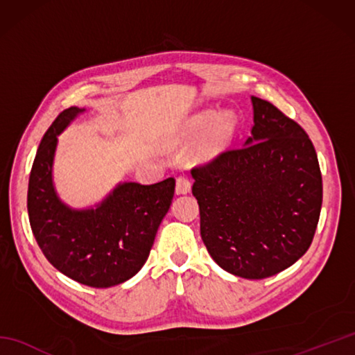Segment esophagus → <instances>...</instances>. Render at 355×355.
<instances>
[{
	"mask_svg": "<svg viewBox=\"0 0 355 355\" xmlns=\"http://www.w3.org/2000/svg\"><path fill=\"white\" fill-rule=\"evenodd\" d=\"M175 191L177 193H187L191 191V182L189 178L184 177V175H180L177 178V186H175Z\"/></svg>",
	"mask_w": 355,
	"mask_h": 355,
	"instance_id": "1",
	"label": "esophagus"
}]
</instances>
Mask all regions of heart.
Instances as JSON below:
<instances>
[{
  "instance_id": "1",
  "label": "heart",
  "mask_w": 355,
  "mask_h": 355,
  "mask_svg": "<svg viewBox=\"0 0 355 355\" xmlns=\"http://www.w3.org/2000/svg\"><path fill=\"white\" fill-rule=\"evenodd\" d=\"M236 119L230 112L216 114L215 111H202L187 119L180 126L177 139L182 143H189L202 134L198 145L200 157H214L227 148L236 132Z\"/></svg>"
}]
</instances>
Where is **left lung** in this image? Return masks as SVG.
I'll list each match as a JSON object with an SVG mask.
<instances>
[{"label":"left lung","instance_id":"left-lung-1","mask_svg":"<svg viewBox=\"0 0 355 355\" xmlns=\"http://www.w3.org/2000/svg\"><path fill=\"white\" fill-rule=\"evenodd\" d=\"M252 137L195 166L192 193L207 252L229 273L263 279L310 248L322 207L318 154L304 128L252 96Z\"/></svg>","mask_w":355,"mask_h":355}]
</instances>
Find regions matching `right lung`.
Here are the masks:
<instances>
[{"label": "right lung", "instance_id": "obj_1", "mask_svg": "<svg viewBox=\"0 0 355 355\" xmlns=\"http://www.w3.org/2000/svg\"><path fill=\"white\" fill-rule=\"evenodd\" d=\"M84 111L64 110L44 134L30 171L27 210L36 243L53 267L79 284L108 288L137 275L146 262L175 180L120 183L96 209L64 205L51 178L58 135Z\"/></svg>", "mask_w": 355, "mask_h": 355}]
</instances>
